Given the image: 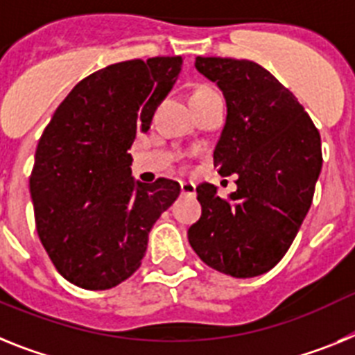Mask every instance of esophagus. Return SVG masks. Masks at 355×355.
Returning a JSON list of instances; mask_svg holds the SVG:
<instances>
[{"label":"esophagus","instance_id":"1","mask_svg":"<svg viewBox=\"0 0 355 355\" xmlns=\"http://www.w3.org/2000/svg\"><path fill=\"white\" fill-rule=\"evenodd\" d=\"M180 189H182V195H189V196L196 195V186L193 184V182H180Z\"/></svg>","mask_w":355,"mask_h":355}]
</instances>
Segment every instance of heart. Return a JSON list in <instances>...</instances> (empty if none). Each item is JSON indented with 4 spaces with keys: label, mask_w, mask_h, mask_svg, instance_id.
Instances as JSON below:
<instances>
[{
    "label": "heart",
    "mask_w": 355,
    "mask_h": 355,
    "mask_svg": "<svg viewBox=\"0 0 355 355\" xmlns=\"http://www.w3.org/2000/svg\"><path fill=\"white\" fill-rule=\"evenodd\" d=\"M205 91H211V87H207V85H202V87L195 89V91H193V94H198V92H205ZM193 94H191V96H193Z\"/></svg>",
    "instance_id": "obj_1"
}]
</instances>
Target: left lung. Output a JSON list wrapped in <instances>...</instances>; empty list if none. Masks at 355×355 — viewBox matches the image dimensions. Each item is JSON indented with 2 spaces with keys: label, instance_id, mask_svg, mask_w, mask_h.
I'll return each mask as SVG.
<instances>
[{
  "label": "left lung",
  "instance_id": "8db88e82",
  "mask_svg": "<svg viewBox=\"0 0 355 355\" xmlns=\"http://www.w3.org/2000/svg\"><path fill=\"white\" fill-rule=\"evenodd\" d=\"M216 82L227 121L214 148L220 175L237 173L229 198L196 187L202 216L187 230L203 263L236 279L263 275L284 257L306 218L322 171V141L289 89L252 60L196 57Z\"/></svg>",
  "mask_w": 355,
  "mask_h": 355
}]
</instances>
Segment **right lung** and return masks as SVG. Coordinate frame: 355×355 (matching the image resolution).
<instances>
[{"label": "right lung", "mask_w": 355, "mask_h": 355, "mask_svg": "<svg viewBox=\"0 0 355 355\" xmlns=\"http://www.w3.org/2000/svg\"><path fill=\"white\" fill-rule=\"evenodd\" d=\"M182 57L112 64L75 85L42 132L30 175L35 227L57 271L110 289L141 266L148 234L178 198V182H135L128 153L168 96Z\"/></svg>", "instance_id": "obj_1"}]
</instances>
